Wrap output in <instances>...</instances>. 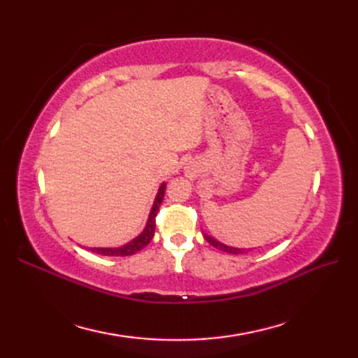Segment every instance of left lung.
Returning a JSON list of instances; mask_svg holds the SVG:
<instances>
[{"label":"left lung","instance_id":"left-lung-1","mask_svg":"<svg viewBox=\"0 0 358 358\" xmlns=\"http://www.w3.org/2000/svg\"><path fill=\"white\" fill-rule=\"evenodd\" d=\"M204 238H206V240H208V243H210L212 246L217 248V249H220V250H223V252H227V254H243V252H245V250H246V249H238V248L226 246V245H223V243L217 241L215 238L209 237V235H206V234H204Z\"/></svg>","mask_w":358,"mask_h":358}]
</instances>
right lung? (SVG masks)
I'll return each mask as SVG.
<instances>
[{"mask_svg": "<svg viewBox=\"0 0 358 358\" xmlns=\"http://www.w3.org/2000/svg\"><path fill=\"white\" fill-rule=\"evenodd\" d=\"M164 191H166V185L163 183L158 189L154 206H152V210L149 214L148 224H146V227H144V231L138 235V237L134 238L132 241H129L127 245L121 246V248H90V250H92V252L100 254V255H108V257H126V255H134L138 252V250H141L143 248H146L155 234V217H157V212L159 209V204H162V201H163Z\"/></svg>", "mask_w": 358, "mask_h": 358, "instance_id": "obj_1", "label": "right lung"}]
</instances>
